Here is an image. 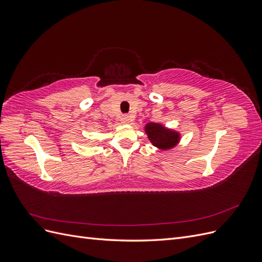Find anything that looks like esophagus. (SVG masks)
I'll return each instance as SVG.
<instances>
[{"mask_svg":"<svg viewBox=\"0 0 262 262\" xmlns=\"http://www.w3.org/2000/svg\"><path fill=\"white\" fill-rule=\"evenodd\" d=\"M121 121L123 123H129L131 121V117L129 115H122L121 116Z\"/></svg>","mask_w":262,"mask_h":262,"instance_id":"1","label":"esophagus"}]
</instances>
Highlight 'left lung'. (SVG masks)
<instances>
[{"label":"left lung","instance_id":"8db88e82","mask_svg":"<svg viewBox=\"0 0 262 262\" xmlns=\"http://www.w3.org/2000/svg\"><path fill=\"white\" fill-rule=\"evenodd\" d=\"M145 131L148 134V139L152 141V143L162 149L172 147L178 141V134L165 130L164 126L161 124L150 122L146 124Z\"/></svg>","mask_w":262,"mask_h":262}]
</instances>
